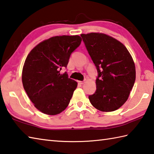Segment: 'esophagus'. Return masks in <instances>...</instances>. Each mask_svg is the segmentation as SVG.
I'll use <instances>...</instances> for the list:
<instances>
[{
  "label": "esophagus",
  "mask_w": 154,
  "mask_h": 154,
  "mask_svg": "<svg viewBox=\"0 0 154 154\" xmlns=\"http://www.w3.org/2000/svg\"><path fill=\"white\" fill-rule=\"evenodd\" d=\"M79 83L80 84V85H83V84L85 83V81H79Z\"/></svg>",
  "instance_id": "esophagus-1"
}]
</instances>
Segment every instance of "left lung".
<instances>
[{"label":"left lung","instance_id":"obj_1","mask_svg":"<svg viewBox=\"0 0 154 154\" xmlns=\"http://www.w3.org/2000/svg\"><path fill=\"white\" fill-rule=\"evenodd\" d=\"M87 50L96 66V90L89 96L96 109L110 112L128 100L135 80V63L121 42L104 33L81 34Z\"/></svg>","mask_w":154,"mask_h":154}]
</instances>
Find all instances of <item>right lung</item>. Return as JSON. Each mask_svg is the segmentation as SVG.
Returning <instances> with one entry per match:
<instances>
[{"label":"right lung","instance_id":"obj_1","mask_svg":"<svg viewBox=\"0 0 154 154\" xmlns=\"http://www.w3.org/2000/svg\"><path fill=\"white\" fill-rule=\"evenodd\" d=\"M81 41L79 35L55 36L36 45L27 55L22 71L23 85L41 112L55 116L68 106L77 83L60 71L67 67L71 54Z\"/></svg>","mask_w":154,"mask_h":154}]
</instances>
